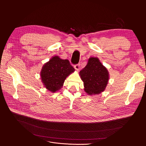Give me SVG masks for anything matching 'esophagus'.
<instances>
[{
	"label": "esophagus",
	"mask_w": 146,
	"mask_h": 146,
	"mask_svg": "<svg viewBox=\"0 0 146 146\" xmlns=\"http://www.w3.org/2000/svg\"><path fill=\"white\" fill-rule=\"evenodd\" d=\"M74 67L75 69L78 70L80 69V64L78 63V64H75Z\"/></svg>",
	"instance_id": "obj_1"
}]
</instances>
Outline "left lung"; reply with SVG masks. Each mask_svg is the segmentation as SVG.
<instances>
[{
	"label": "left lung",
	"instance_id": "obj_1",
	"mask_svg": "<svg viewBox=\"0 0 146 146\" xmlns=\"http://www.w3.org/2000/svg\"><path fill=\"white\" fill-rule=\"evenodd\" d=\"M85 91L90 95L97 94L104 91L109 79L107 69L98 58L91 57L87 65L80 71Z\"/></svg>",
	"mask_w": 146,
	"mask_h": 146
}]
</instances>
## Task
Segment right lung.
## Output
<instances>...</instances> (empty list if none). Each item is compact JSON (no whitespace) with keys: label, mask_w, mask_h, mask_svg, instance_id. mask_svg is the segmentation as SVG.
Masks as SVG:
<instances>
[{"label":"right lung","mask_w":146,"mask_h":146,"mask_svg":"<svg viewBox=\"0 0 146 146\" xmlns=\"http://www.w3.org/2000/svg\"><path fill=\"white\" fill-rule=\"evenodd\" d=\"M74 70L68 60H62L55 56L43 66L41 80L48 90L54 92L60 90L66 77Z\"/></svg>","instance_id":"obj_1"}]
</instances>
